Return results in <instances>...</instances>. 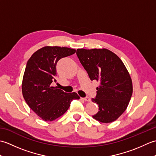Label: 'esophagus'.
Instances as JSON below:
<instances>
[{
	"mask_svg": "<svg viewBox=\"0 0 156 156\" xmlns=\"http://www.w3.org/2000/svg\"><path fill=\"white\" fill-rule=\"evenodd\" d=\"M82 99H83V100H84V101H87V102H90V98H89V97H85V98H82Z\"/></svg>",
	"mask_w": 156,
	"mask_h": 156,
	"instance_id": "esophagus-1",
	"label": "esophagus"
}]
</instances>
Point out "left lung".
Segmentation results:
<instances>
[{
	"label": "left lung",
	"instance_id": "8db88e82",
	"mask_svg": "<svg viewBox=\"0 0 156 156\" xmlns=\"http://www.w3.org/2000/svg\"><path fill=\"white\" fill-rule=\"evenodd\" d=\"M78 58L91 80L99 82L97 96L92 101L98 105L92 116L99 122H113L127 108L133 93V84L123 62L107 49H78Z\"/></svg>",
	"mask_w": 156,
	"mask_h": 156
}]
</instances>
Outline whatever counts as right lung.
Wrapping results in <instances>:
<instances>
[{
    "instance_id": "right-lung-1",
    "label": "right lung",
    "mask_w": 156,
    "mask_h": 156,
    "mask_svg": "<svg viewBox=\"0 0 156 156\" xmlns=\"http://www.w3.org/2000/svg\"><path fill=\"white\" fill-rule=\"evenodd\" d=\"M76 49L45 46L36 51L26 66L22 82V93L28 106L45 121H52L67 111L76 92L66 93L52 82H56V64L62 58L75 54Z\"/></svg>"
}]
</instances>
